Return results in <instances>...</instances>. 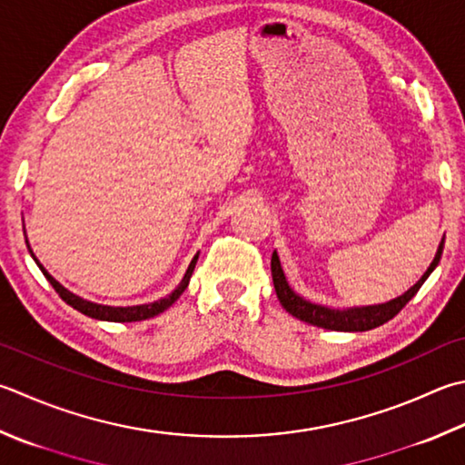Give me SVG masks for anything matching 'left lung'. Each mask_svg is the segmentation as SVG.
Wrapping results in <instances>:
<instances>
[{
	"mask_svg": "<svg viewBox=\"0 0 465 465\" xmlns=\"http://www.w3.org/2000/svg\"><path fill=\"white\" fill-rule=\"evenodd\" d=\"M443 252V241L440 242V249H437V255L431 265L425 271V275L419 279V282L409 289L407 293H402L397 300L382 305H369V308H354V310H330L322 308V305H315L302 300L300 295L292 292V287L287 285L282 262H279L277 252L271 257V275H273V285L279 303L283 305L285 312H289L293 318L308 322L312 326L326 328V330H336V331H366L372 328H379L382 323L395 318V315L405 308V305L413 300V295L419 292V287L425 283V279L431 275V271L437 267V262L441 259Z\"/></svg>",
	"mask_w": 465,
	"mask_h": 465,
	"instance_id": "left-lung-1",
	"label": "left lung"
}]
</instances>
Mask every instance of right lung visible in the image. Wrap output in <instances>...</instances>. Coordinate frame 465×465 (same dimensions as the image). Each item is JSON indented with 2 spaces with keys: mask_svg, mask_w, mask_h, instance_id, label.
Wrapping results in <instances>:
<instances>
[{
  "mask_svg": "<svg viewBox=\"0 0 465 465\" xmlns=\"http://www.w3.org/2000/svg\"><path fill=\"white\" fill-rule=\"evenodd\" d=\"M25 244H28V241H25ZM28 251H30V244H28ZM34 261L38 262L36 257H34ZM196 261H198V255L192 259L190 267L186 271V275H183V279H182V283L176 289H173V292L168 297H163V300H160V302L147 303V305H134V308H109V305H99V303H91V302H86V300H81V297H76L74 293H70L68 289H64L63 285H60L56 279L52 277L48 271L40 265V262H38V267L42 269V273H44V277L48 279L50 285L56 289V293L63 297V300L68 305H73L74 310H78V312L84 313V315H89V318L103 320V322H142V320L153 318V315L165 312L173 302L178 300V297L183 293V289L188 287V282H190V277H192V271H194V267H196Z\"/></svg>",
  "mask_w": 465,
  "mask_h": 465,
  "instance_id": "obj_1",
  "label": "right lung"
}]
</instances>
